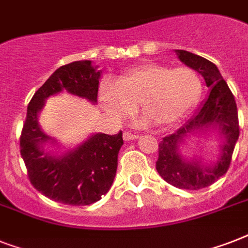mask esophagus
<instances>
[{
    "instance_id": "esophagus-1",
    "label": "esophagus",
    "mask_w": 248,
    "mask_h": 248,
    "mask_svg": "<svg viewBox=\"0 0 248 248\" xmlns=\"http://www.w3.org/2000/svg\"><path fill=\"white\" fill-rule=\"evenodd\" d=\"M138 139V135L136 134H132V132L124 131V141H131V140Z\"/></svg>"
}]
</instances>
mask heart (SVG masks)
I'll return each mask as SVG.
<instances>
[{"instance_id":"b5f03b06","label":"heart","mask_w":248,"mask_h":248,"mask_svg":"<svg viewBox=\"0 0 248 248\" xmlns=\"http://www.w3.org/2000/svg\"><path fill=\"white\" fill-rule=\"evenodd\" d=\"M201 93L202 81L192 68L144 63L127 69L113 85L103 86L100 100L116 118L128 117L139 104L141 124L166 130L192 112Z\"/></svg>"}]
</instances>
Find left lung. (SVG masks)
Returning a JSON list of instances; mask_svg holds the SVG:
<instances>
[{
  "label": "left lung",
  "instance_id": "left-lung-1",
  "mask_svg": "<svg viewBox=\"0 0 248 248\" xmlns=\"http://www.w3.org/2000/svg\"><path fill=\"white\" fill-rule=\"evenodd\" d=\"M175 52L180 62L203 77L211 90L196 114L176 132L163 138L159 143L155 169L169 184L180 189L198 190L214 184L229 169L239 136L238 112L234 96L215 64L185 50ZM211 129L219 132L222 139L219 157L215 163L202 164L200 160H186L181 155L180 145L189 136Z\"/></svg>",
  "mask_w": 248,
  "mask_h": 248
}]
</instances>
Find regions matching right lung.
<instances>
[{"label": "right lung", "mask_w": 248, "mask_h": 248, "mask_svg": "<svg viewBox=\"0 0 248 248\" xmlns=\"http://www.w3.org/2000/svg\"><path fill=\"white\" fill-rule=\"evenodd\" d=\"M101 71L91 60H79L58 68L33 95L20 135V155L34 188L50 200L71 206L95 203L108 192L117 171V159L124 139L116 135L93 134L62 155L45 151L46 143L56 140L45 134L38 113L45 100L62 91L96 104Z\"/></svg>", "instance_id": "right-lung-1"}]
</instances>
